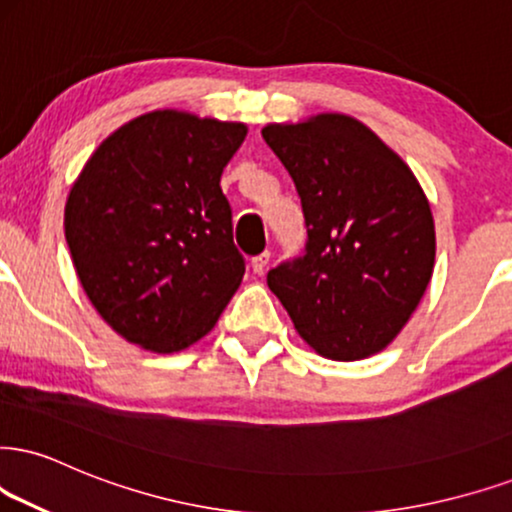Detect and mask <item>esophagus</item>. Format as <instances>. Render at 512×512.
<instances>
[{"label": "esophagus", "mask_w": 512, "mask_h": 512, "mask_svg": "<svg viewBox=\"0 0 512 512\" xmlns=\"http://www.w3.org/2000/svg\"><path fill=\"white\" fill-rule=\"evenodd\" d=\"M268 261H270V251H261V254L251 258V270H254V273H258V275H261L263 270L268 268Z\"/></svg>", "instance_id": "34e87169"}]
</instances>
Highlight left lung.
Wrapping results in <instances>:
<instances>
[{"instance_id": "8db88e82", "label": "left lung", "mask_w": 512, "mask_h": 512, "mask_svg": "<svg viewBox=\"0 0 512 512\" xmlns=\"http://www.w3.org/2000/svg\"><path fill=\"white\" fill-rule=\"evenodd\" d=\"M292 175L306 244L268 287L296 332L334 361L382 351L420 304L434 268V220L410 168L356 118L323 113L266 125Z\"/></svg>"}]
</instances>
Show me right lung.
<instances>
[{"label":"right lung","mask_w":512,"mask_h":512,"mask_svg":"<svg viewBox=\"0 0 512 512\" xmlns=\"http://www.w3.org/2000/svg\"><path fill=\"white\" fill-rule=\"evenodd\" d=\"M246 125L178 111L125 123L99 144L66 204L75 273L99 315L156 353L216 325L244 275L220 175Z\"/></svg>","instance_id":"right-lung-1"}]
</instances>
